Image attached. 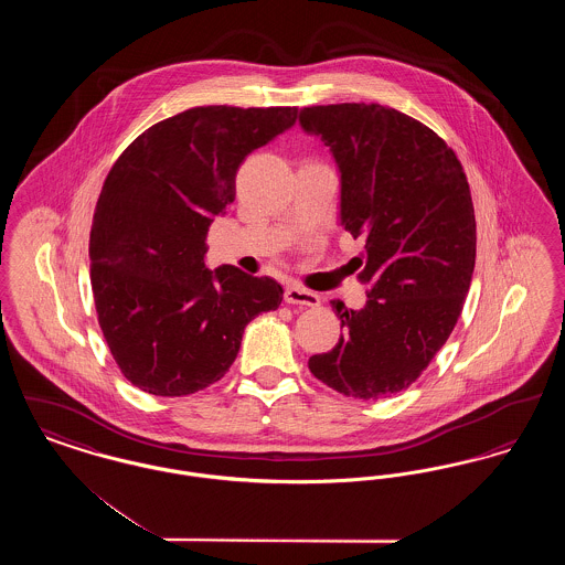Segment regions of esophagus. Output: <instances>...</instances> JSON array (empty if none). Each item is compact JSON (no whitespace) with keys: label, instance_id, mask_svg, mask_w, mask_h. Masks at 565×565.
Returning <instances> with one entry per match:
<instances>
[{"label":"esophagus","instance_id":"esophagus-1","mask_svg":"<svg viewBox=\"0 0 565 565\" xmlns=\"http://www.w3.org/2000/svg\"><path fill=\"white\" fill-rule=\"evenodd\" d=\"M284 300L290 305H302V307H318L320 305V296L298 284H290L284 292Z\"/></svg>","mask_w":565,"mask_h":565}]
</instances>
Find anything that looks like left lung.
Segmentation results:
<instances>
[{
	"label": "left lung",
	"instance_id": "obj_1",
	"mask_svg": "<svg viewBox=\"0 0 565 565\" xmlns=\"http://www.w3.org/2000/svg\"><path fill=\"white\" fill-rule=\"evenodd\" d=\"M341 171V224L366 237L360 311L332 300L345 330L309 358L328 387L360 401L415 383L447 343L477 258V220L456 152L419 120L379 104L300 109Z\"/></svg>",
	"mask_w": 565,
	"mask_h": 565
}]
</instances>
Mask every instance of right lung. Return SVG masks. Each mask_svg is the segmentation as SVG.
Segmentation results:
<instances>
[{
    "label": "right lung",
    "mask_w": 565,
    "mask_h": 565,
    "mask_svg": "<svg viewBox=\"0 0 565 565\" xmlns=\"http://www.w3.org/2000/svg\"><path fill=\"white\" fill-rule=\"evenodd\" d=\"M298 108L201 106L152 125L109 169L90 228V286L111 358L135 387L189 396L235 362L245 326L275 311L270 277L205 265L214 215L249 152Z\"/></svg>",
    "instance_id": "1"
}]
</instances>
